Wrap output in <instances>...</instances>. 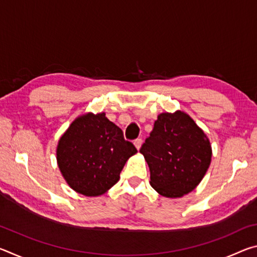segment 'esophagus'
I'll list each match as a JSON object with an SVG mask.
<instances>
[{
    "mask_svg": "<svg viewBox=\"0 0 257 257\" xmlns=\"http://www.w3.org/2000/svg\"><path fill=\"white\" fill-rule=\"evenodd\" d=\"M134 144H135V146H136V149L139 150V149H141V146H142V139L141 138L136 139V141L134 142Z\"/></svg>",
    "mask_w": 257,
    "mask_h": 257,
    "instance_id": "obj_1",
    "label": "esophagus"
}]
</instances>
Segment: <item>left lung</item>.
<instances>
[{"instance_id":"left-lung-1","label":"left lung","mask_w":257,"mask_h":257,"mask_svg":"<svg viewBox=\"0 0 257 257\" xmlns=\"http://www.w3.org/2000/svg\"><path fill=\"white\" fill-rule=\"evenodd\" d=\"M139 152L149 164L151 186L169 198L181 197L196 188L212 158L206 135L182 111L159 114Z\"/></svg>"}]
</instances>
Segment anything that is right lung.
Segmentation results:
<instances>
[{"instance_id": "1", "label": "right lung", "mask_w": 257, "mask_h": 257, "mask_svg": "<svg viewBox=\"0 0 257 257\" xmlns=\"http://www.w3.org/2000/svg\"><path fill=\"white\" fill-rule=\"evenodd\" d=\"M137 153L105 113H87L61 136L56 160L68 185L85 196H99L114 186L127 160Z\"/></svg>"}]
</instances>
